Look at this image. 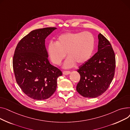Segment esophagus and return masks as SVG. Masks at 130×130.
Instances as JSON below:
<instances>
[{
	"label": "esophagus",
	"instance_id": "1",
	"mask_svg": "<svg viewBox=\"0 0 130 130\" xmlns=\"http://www.w3.org/2000/svg\"><path fill=\"white\" fill-rule=\"evenodd\" d=\"M70 73V72L69 71H64L63 72V74L64 75H68Z\"/></svg>",
	"mask_w": 130,
	"mask_h": 130
}]
</instances>
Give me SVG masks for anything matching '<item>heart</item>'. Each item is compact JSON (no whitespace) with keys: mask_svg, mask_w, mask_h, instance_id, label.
Wrapping results in <instances>:
<instances>
[{"mask_svg":"<svg viewBox=\"0 0 130 130\" xmlns=\"http://www.w3.org/2000/svg\"><path fill=\"white\" fill-rule=\"evenodd\" d=\"M95 39L89 32H70L60 35L56 43L48 44L47 51L50 59L59 65L66 56L69 57L64 67L69 68L78 64L85 63L92 57L94 49Z\"/></svg>","mask_w":130,"mask_h":130,"instance_id":"b5f03b06","label":"heart"}]
</instances>
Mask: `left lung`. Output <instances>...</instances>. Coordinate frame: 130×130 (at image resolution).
Listing matches in <instances>:
<instances>
[{"mask_svg": "<svg viewBox=\"0 0 130 130\" xmlns=\"http://www.w3.org/2000/svg\"><path fill=\"white\" fill-rule=\"evenodd\" d=\"M98 39V52L77 70L80 80L76 89L85 98L102 95L108 89L114 75L116 58L112 45L100 33Z\"/></svg>", "mask_w": 130, "mask_h": 130, "instance_id": "1", "label": "left lung"}]
</instances>
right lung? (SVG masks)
Masks as SVG:
<instances>
[{"label": "right lung", "mask_w": 130, "mask_h": 130, "mask_svg": "<svg viewBox=\"0 0 130 130\" xmlns=\"http://www.w3.org/2000/svg\"><path fill=\"white\" fill-rule=\"evenodd\" d=\"M57 28L32 30L18 43L13 58V71L18 85L30 98L43 100L56 90L57 78L62 75L51 64L45 47V39Z\"/></svg>", "instance_id": "1"}]
</instances>
